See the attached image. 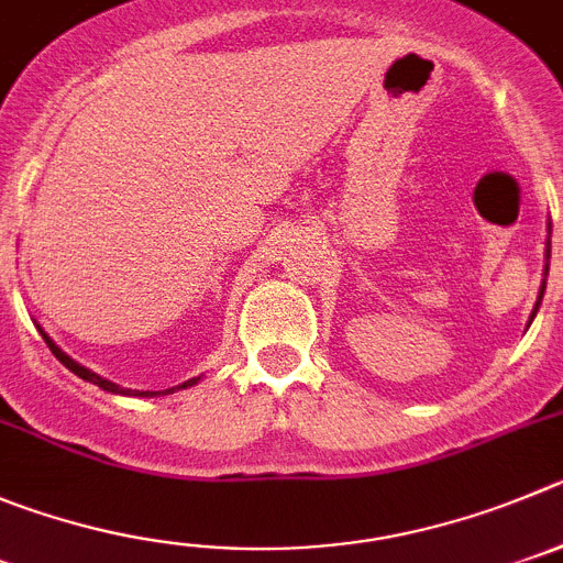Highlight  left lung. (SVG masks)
<instances>
[{
	"label": "left lung",
	"mask_w": 563,
	"mask_h": 563,
	"mask_svg": "<svg viewBox=\"0 0 563 563\" xmlns=\"http://www.w3.org/2000/svg\"><path fill=\"white\" fill-rule=\"evenodd\" d=\"M548 261H550V241H548ZM550 266V264H548ZM544 275H548V269H544ZM544 283H542V288H539V299H536V308H533V313H530V322H533V317H536V311H539V306H542V297H544Z\"/></svg>",
	"instance_id": "left-lung-1"
}]
</instances>
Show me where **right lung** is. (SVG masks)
Here are the masks:
<instances>
[{
  "label": "right lung",
  "mask_w": 563,
  "mask_h": 563,
  "mask_svg": "<svg viewBox=\"0 0 563 563\" xmlns=\"http://www.w3.org/2000/svg\"><path fill=\"white\" fill-rule=\"evenodd\" d=\"M41 335H44V341H46V346H49V350H52V355H55V358L60 361V364L66 366L68 372H75L77 377H82V380H88V383H93V386L104 388V391H113V394H133V397H157V394H169V391H175V388H188V386H194V383L199 380V377H191V380H186V383H183V386H175V388H169V391H133V388H122V386H115L113 380H104V377H99L97 372L86 369V366H82V364H77L75 358H68V355L63 353L60 346H57L55 341H52L49 335L44 333V330H41Z\"/></svg>",
  "instance_id": "obj_1"
}]
</instances>
